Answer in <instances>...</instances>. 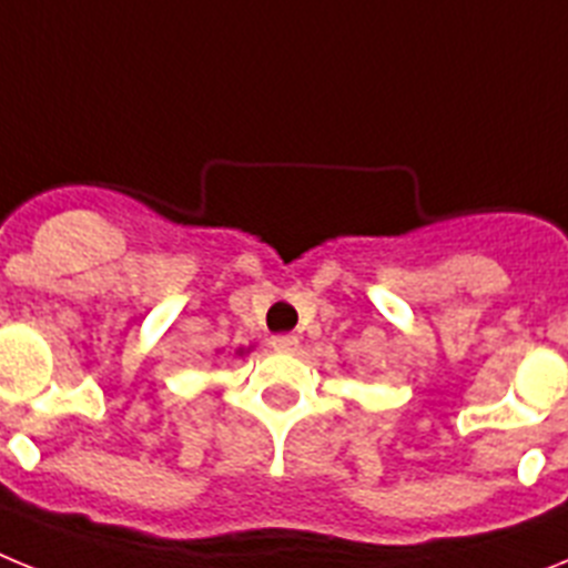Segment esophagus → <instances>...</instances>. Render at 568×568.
Returning <instances> with one entry per match:
<instances>
[{
	"label": "esophagus",
	"instance_id": "obj_1",
	"mask_svg": "<svg viewBox=\"0 0 568 568\" xmlns=\"http://www.w3.org/2000/svg\"><path fill=\"white\" fill-rule=\"evenodd\" d=\"M270 346H273V349H295V346H298V335H273V338H270Z\"/></svg>",
	"mask_w": 568,
	"mask_h": 568
}]
</instances>
